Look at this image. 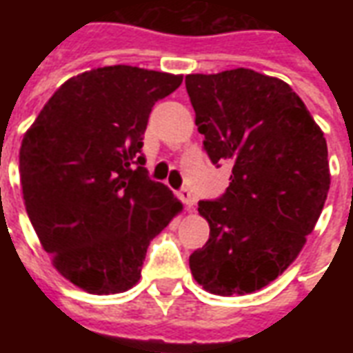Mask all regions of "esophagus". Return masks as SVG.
<instances>
[{
  "instance_id": "34e87169",
  "label": "esophagus",
  "mask_w": 353,
  "mask_h": 353,
  "mask_svg": "<svg viewBox=\"0 0 353 353\" xmlns=\"http://www.w3.org/2000/svg\"><path fill=\"white\" fill-rule=\"evenodd\" d=\"M177 196H179V200H181V202H183L187 208H192L194 206V202H196V200H194V194H192V192L189 191L187 187L177 192Z\"/></svg>"
}]
</instances>
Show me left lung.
Masks as SVG:
<instances>
[{
  "label": "left lung",
  "instance_id": "obj_1",
  "mask_svg": "<svg viewBox=\"0 0 353 353\" xmlns=\"http://www.w3.org/2000/svg\"><path fill=\"white\" fill-rule=\"evenodd\" d=\"M185 87L210 161L232 164L227 191L199 202L210 238L189 266L210 293H253L296 259L316 227L331 183L327 141L281 79L238 68L187 75Z\"/></svg>",
  "mask_w": 353,
  "mask_h": 353
}]
</instances>
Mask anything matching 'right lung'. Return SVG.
<instances>
[{"label":"right lung","instance_id":"right-lung-1","mask_svg":"<svg viewBox=\"0 0 353 353\" xmlns=\"http://www.w3.org/2000/svg\"><path fill=\"white\" fill-rule=\"evenodd\" d=\"M181 75L108 65L65 81L20 145V183L43 250L65 280L94 295L141 276L149 242L181 210L149 179L141 153L151 109Z\"/></svg>","mask_w":353,"mask_h":353}]
</instances>
